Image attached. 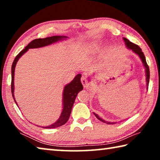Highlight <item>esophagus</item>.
I'll use <instances>...</instances> for the list:
<instances>
[{"mask_svg":"<svg viewBox=\"0 0 160 160\" xmlns=\"http://www.w3.org/2000/svg\"><path fill=\"white\" fill-rule=\"evenodd\" d=\"M81 82H82L84 88H88V86L89 85L88 80L85 76H82V78H81Z\"/></svg>","mask_w":160,"mask_h":160,"instance_id":"esophagus-1","label":"esophagus"}]
</instances>
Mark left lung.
<instances>
[{
  "instance_id": "left-lung-1",
  "label": "left lung",
  "mask_w": 160,
  "mask_h": 160,
  "mask_svg": "<svg viewBox=\"0 0 160 160\" xmlns=\"http://www.w3.org/2000/svg\"><path fill=\"white\" fill-rule=\"evenodd\" d=\"M123 39H124V42H125V43H126V47H128V48H131V49L132 51H134V52H135V53H137L138 55V56H140V58H141L142 63H143V64H144V66L145 67V68H146V70H146V77H147V78H146V80H147V85H148V89L149 80H150V69H149V66H148V63H147V62H146V59H145L144 53H143V52L142 51L141 48H140L139 47V46H138V45H136L135 44H133V43H132L131 42H130L128 39H126V38H123ZM94 114L95 115L96 117H97V118H98L99 121H102V122L106 123H107V124H112V123L113 124V123H114L107 122V121H105L104 120H103L102 118H99V116L96 114V113H94Z\"/></svg>"
}]
</instances>
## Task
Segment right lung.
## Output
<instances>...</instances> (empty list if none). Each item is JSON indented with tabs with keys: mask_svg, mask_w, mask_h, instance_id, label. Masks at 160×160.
<instances>
[{
	"mask_svg": "<svg viewBox=\"0 0 160 160\" xmlns=\"http://www.w3.org/2000/svg\"><path fill=\"white\" fill-rule=\"evenodd\" d=\"M66 37H62V36H53L50 37H46L43 38V39H36L32 41L27 46V47L22 50L20 53H19L17 56H16L14 61H13L12 65V69H11V73H12V80H11V92L12 95L13 99H14L15 102L16 101L14 97V73H15V68L16 66V63L22 56L25 53L29 48H39L43 47L45 46H48L52 44V43L56 42L61 40L62 38H66ZM80 78L81 75L78 74L77 75L75 78L71 82L69 83L64 88L63 90V112L61 113V115L58 120L56 121V123L51 126H48L47 127H43L44 128H57V127L61 126L66 123L70 116V113H71V110L73 104L75 102V99L76 98L78 92L82 90L83 87L82 83L80 82ZM17 104V103H16ZM18 105V104H17Z\"/></svg>",
	"mask_w": 160,
	"mask_h": 160,
	"instance_id": "add662e5",
	"label": "right lung"
}]
</instances>
